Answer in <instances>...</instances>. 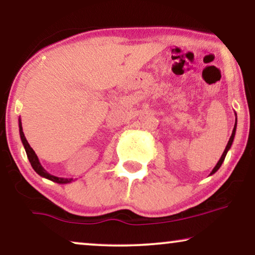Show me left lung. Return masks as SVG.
Segmentation results:
<instances>
[{
  "instance_id": "obj_1",
  "label": "left lung",
  "mask_w": 255,
  "mask_h": 255,
  "mask_svg": "<svg viewBox=\"0 0 255 255\" xmlns=\"http://www.w3.org/2000/svg\"><path fill=\"white\" fill-rule=\"evenodd\" d=\"M236 116H237V115H236ZM236 128H237V118H236L235 128H233L232 134H231V137H230V139H229V142H228V145H226V147H225V149H224V152H223V154H222V156H221V159H219V161L217 162V165L215 166V168L212 169V172L210 173V175H212V174H215L216 172H217V170L219 169V167L222 166L223 161H224V159H225V156H226V153H228V152H229V149L231 148V145H232V142H233V139H235V135H236Z\"/></svg>"
}]
</instances>
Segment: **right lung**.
<instances>
[{"label": "right lung", "mask_w": 255, "mask_h": 255, "mask_svg": "<svg viewBox=\"0 0 255 255\" xmlns=\"http://www.w3.org/2000/svg\"><path fill=\"white\" fill-rule=\"evenodd\" d=\"M18 127H19L20 140H22V142H23V146H24V148H25L27 159H29V161L31 163V166H32V168L34 169V172H36L38 175H40L41 177H45V179L51 180V181H53V182H57V183H60V184H66V183L72 182L73 179H65V177H58V176L51 175L50 173H47L46 170L44 169V167L41 166V163L39 162V159H38L36 152H34L32 147H31V146L29 145V142H27L25 135H24L20 118L18 120Z\"/></svg>", "instance_id": "1"}]
</instances>
